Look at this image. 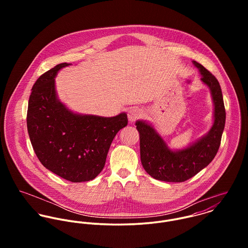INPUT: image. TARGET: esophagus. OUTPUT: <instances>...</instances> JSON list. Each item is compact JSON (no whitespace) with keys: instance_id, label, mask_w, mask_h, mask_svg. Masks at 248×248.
<instances>
[{"instance_id":"obj_1","label":"esophagus","mask_w":248,"mask_h":248,"mask_svg":"<svg viewBox=\"0 0 248 248\" xmlns=\"http://www.w3.org/2000/svg\"><path fill=\"white\" fill-rule=\"evenodd\" d=\"M142 115H143V111H142V109L139 108H133L128 112V118H129V121L131 123H134L138 119L141 118Z\"/></svg>"}]
</instances>
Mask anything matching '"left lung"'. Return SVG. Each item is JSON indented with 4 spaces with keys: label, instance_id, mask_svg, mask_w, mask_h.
I'll use <instances>...</instances> for the list:
<instances>
[{
    "label": "left lung",
    "instance_id": "8db88e82",
    "mask_svg": "<svg viewBox=\"0 0 248 248\" xmlns=\"http://www.w3.org/2000/svg\"><path fill=\"white\" fill-rule=\"evenodd\" d=\"M210 89L214 103V123L199 140L181 150H171L155 128L146 121L136 123L140 140V159L144 170L154 178L167 182H182L205 168L217 155L225 125V108L218 81L200 63L193 61Z\"/></svg>",
    "mask_w": 248,
    "mask_h": 248
}]
</instances>
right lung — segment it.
<instances>
[{"mask_svg":"<svg viewBox=\"0 0 248 248\" xmlns=\"http://www.w3.org/2000/svg\"><path fill=\"white\" fill-rule=\"evenodd\" d=\"M62 63L42 74L32 87L27 125L33 150L49 171L71 182L89 181L103 170L112 140L128 124L126 112L112 117L79 114L57 97L55 77Z\"/></svg>","mask_w":248,"mask_h":248,"instance_id":"add662e5","label":"right lung"}]
</instances>
